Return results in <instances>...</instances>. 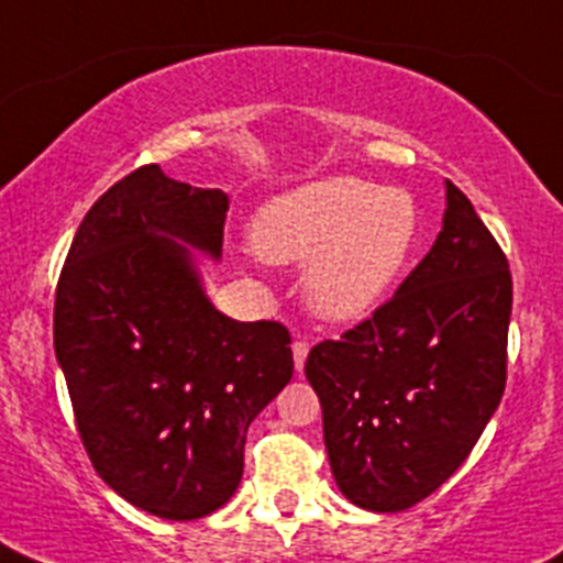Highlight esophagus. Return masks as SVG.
<instances>
[{"label":"esophagus","mask_w":563,"mask_h":563,"mask_svg":"<svg viewBox=\"0 0 563 563\" xmlns=\"http://www.w3.org/2000/svg\"><path fill=\"white\" fill-rule=\"evenodd\" d=\"M308 350H311V344L302 339H297L291 344V353H294V369L302 372V366H306V358H308Z\"/></svg>","instance_id":"obj_1"}]
</instances>
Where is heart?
<instances>
[{
  "label": "heart",
  "instance_id": "b5f03b06",
  "mask_svg": "<svg viewBox=\"0 0 563 563\" xmlns=\"http://www.w3.org/2000/svg\"><path fill=\"white\" fill-rule=\"evenodd\" d=\"M422 239V213L402 188L339 175L277 194L257 208L252 241L272 264L306 266L319 319L361 322L386 302Z\"/></svg>",
  "mask_w": 563,
  "mask_h": 563
}]
</instances>
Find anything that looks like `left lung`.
I'll return each instance as SVG.
<instances>
[{"mask_svg":"<svg viewBox=\"0 0 563 563\" xmlns=\"http://www.w3.org/2000/svg\"><path fill=\"white\" fill-rule=\"evenodd\" d=\"M444 188L441 233L417 269L375 317L306 361L335 486L366 511H406L433 495L506 388L508 261L470 199Z\"/></svg>","mask_w":563,"mask_h":563,"instance_id":"1","label":"left lung"}]
</instances>
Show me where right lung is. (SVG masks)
<instances>
[{
    "mask_svg": "<svg viewBox=\"0 0 563 563\" xmlns=\"http://www.w3.org/2000/svg\"><path fill=\"white\" fill-rule=\"evenodd\" d=\"M230 199L163 175L115 183L77 228L55 294V358L93 470L130 506L188 522L222 508L252 419L291 380V335L205 294Z\"/></svg>",
    "mask_w": 563,
    "mask_h": 563,
    "instance_id": "1",
    "label": "right lung"
}]
</instances>
